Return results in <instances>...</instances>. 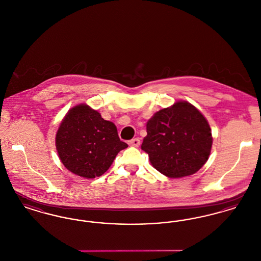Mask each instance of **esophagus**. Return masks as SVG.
Listing matches in <instances>:
<instances>
[{
  "label": "esophagus",
  "instance_id": "esophagus-1",
  "mask_svg": "<svg viewBox=\"0 0 261 261\" xmlns=\"http://www.w3.org/2000/svg\"><path fill=\"white\" fill-rule=\"evenodd\" d=\"M140 143H141V141H140V139H139V138L132 139V140H130V141L128 142V144H129L130 146H132V147H136V148L140 146Z\"/></svg>",
  "mask_w": 261,
  "mask_h": 261
}]
</instances>
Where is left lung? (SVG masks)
Wrapping results in <instances>:
<instances>
[{
	"label": "left lung",
	"mask_w": 261,
	"mask_h": 261,
	"mask_svg": "<svg viewBox=\"0 0 261 261\" xmlns=\"http://www.w3.org/2000/svg\"><path fill=\"white\" fill-rule=\"evenodd\" d=\"M211 129L198 109L186 100L161 110L147 122L142 149L151 165L169 178L196 173L207 162Z\"/></svg>",
	"instance_id": "1"
}]
</instances>
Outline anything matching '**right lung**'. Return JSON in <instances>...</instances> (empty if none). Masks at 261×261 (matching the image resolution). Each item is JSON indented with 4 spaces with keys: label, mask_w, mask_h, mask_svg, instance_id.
Listing matches in <instances>:
<instances>
[{
    "label": "right lung",
    "mask_w": 261,
    "mask_h": 261,
    "mask_svg": "<svg viewBox=\"0 0 261 261\" xmlns=\"http://www.w3.org/2000/svg\"><path fill=\"white\" fill-rule=\"evenodd\" d=\"M56 147L69 171L92 179L105 173L117 153L128 145L120 141L115 125L81 103L69 110L62 119Z\"/></svg>",
    "instance_id": "add662e5"
}]
</instances>
